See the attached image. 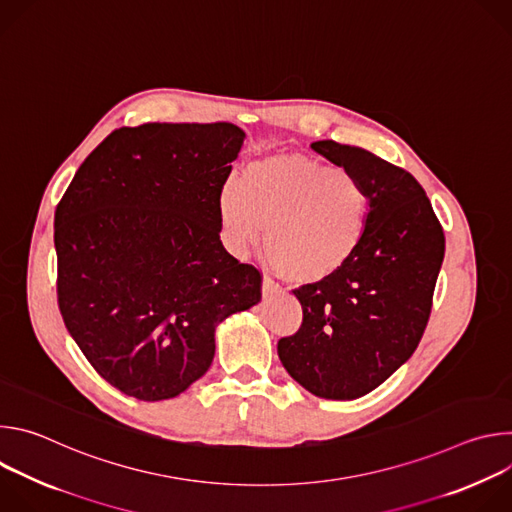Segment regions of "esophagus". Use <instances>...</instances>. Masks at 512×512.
<instances>
[{
    "label": "esophagus",
    "instance_id": "1",
    "mask_svg": "<svg viewBox=\"0 0 512 512\" xmlns=\"http://www.w3.org/2000/svg\"><path fill=\"white\" fill-rule=\"evenodd\" d=\"M261 289H263V296L265 298H269V296H273L275 291H277V283L267 275V273H263V283H261Z\"/></svg>",
    "mask_w": 512,
    "mask_h": 512
}]
</instances>
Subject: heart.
<instances>
[{
  "label": "heart",
  "instance_id": "b5f03b06",
  "mask_svg": "<svg viewBox=\"0 0 512 512\" xmlns=\"http://www.w3.org/2000/svg\"><path fill=\"white\" fill-rule=\"evenodd\" d=\"M369 210V192L352 172L296 154L251 162L218 196L229 249L247 255L267 225L269 259L296 283L338 273L367 233Z\"/></svg>",
  "mask_w": 512,
  "mask_h": 512
}]
</instances>
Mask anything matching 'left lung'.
Instances as JSON below:
<instances>
[{"label":"left lung","instance_id":"8db88e82","mask_svg":"<svg viewBox=\"0 0 512 512\" xmlns=\"http://www.w3.org/2000/svg\"><path fill=\"white\" fill-rule=\"evenodd\" d=\"M312 150L367 188L369 227L338 273L294 289L302 326L277 342V354L306 391L346 401L377 389L415 352L446 237L425 190L403 168L332 139Z\"/></svg>","mask_w":512,"mask_h":512}]
</instances>
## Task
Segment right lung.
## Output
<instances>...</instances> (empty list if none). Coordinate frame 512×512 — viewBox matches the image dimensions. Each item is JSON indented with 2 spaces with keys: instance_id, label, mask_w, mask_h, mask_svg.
Here are the masks:
<instances>
[{
  "instance_id": "add662e5",
  "label": "right lung",
  "mask_w": 512,
  "mask_h": 512,
  "mask_svg": "<svg viewBox=\"0 0 512 512\" xmlns=\"http://www.w3.org/2000/svg\"><path fill=\"white\" fill-rule=\"evenodd\" d=\"M245 133L145 123L105 137L54 214L56 294L91 367L141 401L172 399L214 358V328L261 300L221 243L218 196Z\"/></svg>"
}]
</instances>
